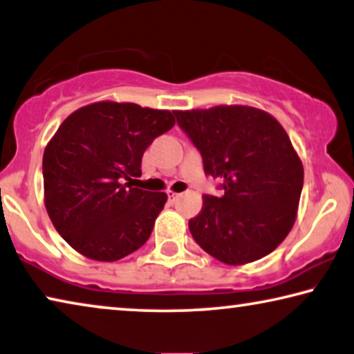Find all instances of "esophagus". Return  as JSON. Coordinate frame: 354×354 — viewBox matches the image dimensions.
<instances>
[{"instance_id":"esophagus-1","label":"esophagus","mask_w":354,"mask_h":354,"mask_svg":"<svg viewBox=\"0 0 354 354\" xmlns=\"http://www.w3.org/2000/svg\"><path fill=\"white\" fill-rule=\"evenodd\" d=\"M167 196H169L171 203H174V201H177L178 198H180V194L176 193V192H167Z\"/></svg>"}]
</instances>
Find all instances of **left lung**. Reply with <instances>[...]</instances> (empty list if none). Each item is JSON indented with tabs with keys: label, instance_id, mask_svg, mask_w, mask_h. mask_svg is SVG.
<instances>
[{
	"label": "left lung",
	"instance_id": "8db88e82",
	"mask_svg": "<svg viewBox=\"0 0 354 354\" xmlns=\"http://www.w3.org/2000/svg\"><path fill=\"white\" fill-rule=\"evenodd\" d=\"M174 113L225 193L204 194L203 209L188 221L198 245L230 266L274 252L295 225L304 185L302 161L283 127L242 104Z\"/></svg>",
	"mask_w": 354,
	"mask_h": 354
}]
</instances>
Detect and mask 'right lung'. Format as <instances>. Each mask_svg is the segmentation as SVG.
Here are the masks:
<instances>
[{
  "instance_id": "right-lung-1",
  "label": "right lung",
  "mask_w": 354,
  "mask_h": 354,
  "mask_svg": "<svg viewBox=\"0 0 354 354\" xmlns=\"http://www.w3.org/2000/svg\"><path fill=\"white\" fill-rule=\"evenodd\" d=\"M176 124L171 111L97 101L74 111L42 158L44 204L64 241L85 258L118 261L150 237L167 194L134 188L147 147Z\"/></svg>"
}]
</instances>
